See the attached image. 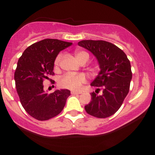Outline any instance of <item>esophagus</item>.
Returning a JSON list of instances; mask_svg holds the SVG:
<instances>
[{
	"label": "esophagus",
	"instance_id": "obj_1",
	"mask_svg": "<svg viewBox=\"0 0 155 155\" xmlns=\"http://www.w3.org/2000/svg\"><path fill=\"white\" fill-rule=\"evenodd\" d=\"M71 93L72 95H79V94H81V93H82V92L74 91V90H72V91L71 92Z\"/></svg>",
	"mask_w": 155,
	"mask_h": 155
}]
</instances>
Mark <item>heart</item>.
Masks as SVG:
<instances>
[{"label": "heart", "mask_w": 155, "mask_h": 155, "mask_svg": "<svg viewBox=\"0 0 155 155\" xmlns=\"http://www.w3.org/2000/svg\"><path fill=\"white\" fill-rule=\"evenodd\" d=\"M76 59L80 63L83 61L87 62L90 59V55L84 51H76L75 52ZM62 59V54H59L54 60V69L58 70L60 60ZM86 82V77L82 74H66L63 75L58 81V84L60 87L69 89L72 90H78L81 88V85Z\"/></svg>", "instance_id": "1"}]
</instances>
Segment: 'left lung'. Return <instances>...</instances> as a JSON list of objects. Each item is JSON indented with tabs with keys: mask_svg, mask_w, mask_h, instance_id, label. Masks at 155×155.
I'll return each instance as SVG.
<instances>
[{
	"mask_svg": "<svg viewBox=\"0 0 155 155\" xmlns=\"http://www.w3.org/2000/svg\"><path fill=\"white\" fill-rule=\"evenodd\" d=\"M78 45L91 51L97 58L101 71L91 86L97 87V90L103 88L101 96L92 92L91 102L84 106L85 111L97 118L111 116L128 94L132 79L130 60L122 49L106 41L83 40Z\"/></svg>",
	"mask_w": 155,
	"mask_h": 155,
	"instance_id": "obj_1",
	"label": "left lung"
}]
</instances>
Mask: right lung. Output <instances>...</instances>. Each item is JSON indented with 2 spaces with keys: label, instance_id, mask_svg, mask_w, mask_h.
Listing matches in <instances>:
<instances>
[{
  "label": "right lung",
  "instance_id": "add662e5",
  "mask_svg": "<svg viewBox=\"0 0 155 155\" xmlns=\"http://www.w3.org/2000/svg\"><path fill=\"white\" fill-rule=\"evenodd\" d=\"M71 44L58 39H44L28 47L19 58L15 73L17 92L22 107L35 120H48L59 114L71 95L68 90L46 93L43 82L45 79L52 82L49 76L54 75L55 58Z\"/></svg>",
  "mask_w": 155,
  "mask_h": 155
}]
</instances>
